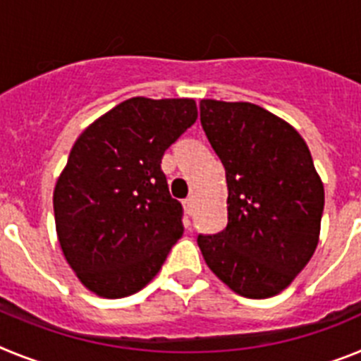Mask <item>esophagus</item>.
Here are the masks:
<instances>
[{
  "label": "esophagus",
  "mask_w": 361,
  "mask_h": 361,
  "mask_svg": "<svg viewBox=\"0 0 361 361\" xmlns=\"http://www.w3.org/2000/svg\"><path fill=\"white\" fill-rule=\"evenodd\" d=\"M183 207H185V212H187V214H189V216L194 214V200L192 198L185 200Z\"/></svg>",
  "instance_id": "1"
}]
</instances>
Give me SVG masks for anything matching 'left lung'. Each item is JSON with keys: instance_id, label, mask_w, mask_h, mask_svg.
Instances as JSON below:
<instances>
[{"instance_id": "obj_1", "label": "left lung", "mask_w": 361, "mask_h": 361, "mask_svg": "<svg viewBox=\"0 0 361 361\" xmlns=\"http://www.w3.org/2000/svg\"><path fill=\"white\" fill-rule=\"evenodd\" d=\"M200 120L227 176V227L198 236L207 267L240 296L289 287L314 255L324 183L305 140L263 106L200 102Z\"/></svg>"}]
</instances>
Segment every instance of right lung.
Masks as SVG:
<instances>
[{
	"label": "right lung",
	"mask_w": 361,
	"mask_h": 361,
	"mask_svg": "<svg viewBox=\"0 0 361 361\" xmlns=\"http://www.w3.org/2000/svg\"><path fill=\"white\" fill-rule=\"evenodd\" d=\"M198 118L190 98H130L80 134L54 187L58 241L78 280L102 298L142 290L183 234L165 150Z\"/></svg>",
	"instance_id": "obj_1"
}]
</instances>
